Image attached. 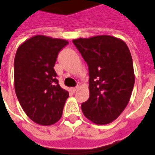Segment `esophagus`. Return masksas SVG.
I'll return each mask as SVG.
<instances>
[{"label":"esophagus","mask_w":155,"mask_h":155,"mask_svg":"<svg viewBox=\"0 0 155 155\" xmlns=\"http://www.w3.org/2000/svg\"><path fill=\"white\" fill-rule=\"evenodd\" d=\"M78 86H76V87L72 88L71 90H72V91H73V92H75V91H76V90H78Z\"/></svg>","instance_id":"1"}]
</instances>
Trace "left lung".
Wrapping results in <instances>:
<instances>
[{
  "instance_id": "obj_1",
  "label": "left lung",
  "mask_w": 155,
  "mask_h": 155,
  "mask_svg": "<svg viewBox=\"0 0 155 155\" xmlns=\"http://www.w3.org/2000/svg\"><path fill=\"white\" fill-rule=\"evenodd\" d=\"M89 66L90 97L81 104L86 118L106 125L128 105L134 85L130 52L124 41L110 35L73 40Z\"/></svg>"
}]
</instances>
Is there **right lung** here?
<instances>
[{"label":"right lung","mask_w":155,"mask_h":155,"mask_svg":"<svg viewBox=\"0 0 155 155\" xmlns=\"http://www.w3.org/2000/svg\"><path fill=\"white\" fill-rule=\"evenodd\" d=\"M66 40L36 35L21 44L14 60L17 99L29 118L41 126L59 121L69 92L61 87L54 67Z\"/></svg>","instance_id":"1"}]
</instances>
